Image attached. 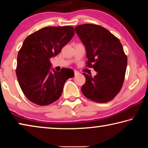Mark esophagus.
Listing matches in <instances>:
<instances>
[{"label": "esophagus", "mask_w": 148, "mask_h": 148, "mask_svg": "<svg viewBox=\"0 0 148 148\" xmlns=\"http://www.w3.org/2000/svg\"><path fill=\"white\" fill-rule=\"evenodd\" d=\"M74 75H75V76H76V75H78L79 74V72L78 71H76V70H74Z\"/></svg>", "instance_id": "obj_1"}]
</instances>
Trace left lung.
Here are the masks:
<instances>
[{"mask_svg": "<svg viewBox=\"0 0 148 148\" xmlns=\"http://www.w3.org/2000/svg\"><path fill=\"white\" fill-rule=\"evenodd\" d=\"M75 31L86 46L87 66L97 72L94 77L83 74L86 83L82 93L99 103L112 101L121 90L126 72L127 57L122 44L108 30L97 25H80Z\"/></svg>", "mask_w": 148, "mask_h": 148, "instance_id": "1", "label": "left lung"}]
</instances>
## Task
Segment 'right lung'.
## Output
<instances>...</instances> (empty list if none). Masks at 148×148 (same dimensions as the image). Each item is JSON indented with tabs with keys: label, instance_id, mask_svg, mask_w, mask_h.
Here are the masks:
<instances>
[{
	"label": "right lung",
	"instance_id": "right-lung-1",
	"mask_svg": "<svg viewBox=\"0 0 148 148\" xmlns=\"http://www.w3.org/2000/svg\"><path fill=\"white\" fill-rule=\"evenodd\" d=\"M74 34L73 27H47L27 36L17 55L16 75L27 99L46 106L59 99L67 79L74 76L70 69H53L50 59L61 52Z\"/></svg>",
	"mask_w": 148,
	"mask_h": 148
}]
</instances>
